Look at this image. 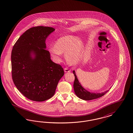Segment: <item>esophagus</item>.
Segmentation results:
<instances>
[{
	"mask_svg": "<svg viewBox=\"0 0 133 133\" xmlns=\"http://www.w3.org/2000/svg\"><path fill=\"white\" fill-rule=\"evenodd\" d=\"M64 71L65 72L67 73V72H69L71 71V70L69 69V68H64Z\"/></svg>",
	"mask_w": 133,
	"mask_h": 133,
	"instance_id": "34e87169",
	"label": "esophagus"
}]
</instances>
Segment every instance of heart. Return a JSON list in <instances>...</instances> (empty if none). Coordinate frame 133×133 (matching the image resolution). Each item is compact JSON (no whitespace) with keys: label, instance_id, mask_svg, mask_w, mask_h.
I'll use <instances>...</instances> for the list:
<instances>
[{"label":"heart","instance_id":"1","mask_svg":"<svg viewBox=\"0 0 133 133\" xmlns=\"http://www.w3.org/2000/svg\"><path fill=\"white\" fill-rule=\"evenodd\" d=\"M84 44L79 38L67 35L59 38L55 45H51L49 51L53 59L59 61L62 53H65V58L70 64L78 63L82 56Z\"/></svg>","mask_w":133,"mask_h":133}]
</instances>
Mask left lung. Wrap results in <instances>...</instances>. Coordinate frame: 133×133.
I'll return each instance as SVG.
<instances>
[{
  "label": "left lung",
  "instance_id": "obj_1",
  "mask_svg": "<svg viewBox=\"0 0 133 133\" xmlns=\"http://www.w3.org/2000/svg\"><path fill=\"white\" fill-rule=\"evenodd\" d=\"M73 73L75 76V80L73 84L74 90L75 93L79 98L86 101L94 100L101 97L108 92L109 90L101 93H94L89 92L82 87V86L81 85V84L78 80L75 71H73Z\"/></svg>",
  "mask_w": 133,
  "mask_h": 133
}]
</instances>
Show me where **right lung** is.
Returning <instances> with one entry per match:
<instances>
[{"mask_svg": "<svg viewBox=\"0 0 133 133\" xmlns=\"http://www.w3.org/2000/svg\"><path fill=\"white\" fill-rule=\"evenodd\" d=\"M54 30L50 27H32L13 47V81L21 94L34 101L51 98L64 74L62 66L51 60L50 52L45 49L46 39Z\"/></svg>", "mask_w": 133, "mask_h": 133, "instance_id": "1", "label": "right lung"}]
</instances>
